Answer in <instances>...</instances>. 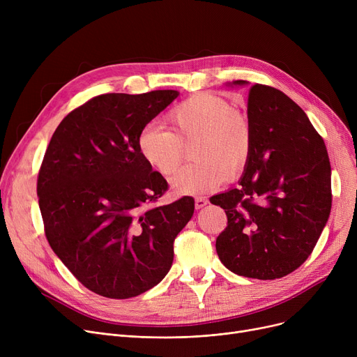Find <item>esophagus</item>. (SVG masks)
<instances>
[{"mask_svg":"<svg viewBox=\"0 0 357 357\" xmlns=\"http://www.w3.org/2000/svg\"><path fill=\"white\" fill-rule=\"evenodd\" d=\"M207 204H208V199H207V198H204V197L195 198V208H197V210L204 208Z\"/></svg>","mask_w":357,"mask_h":357,"instance_id":"obj_1","label":"esophagus"}]
</instances>
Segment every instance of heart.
<instances>
[{
    "mask_svg": "<svg viewBox=\"0 0 357 357\" xmlns=\"http://www.w3.org/2000/svg\"><path fill=\"white\" fill-rule=\"evenodd\" d=\"M172 131L147 126L139 136L142 158L163 176L174 175L186 149L197 160L176 174L174 190L197 195L220 186L229 176L237 178L249 162L252 128L234 105L215 93L201 92L178 104L167 116Z\"/></svg>",
    "mask_w": 357,
    "mask_h": 357,
    "instance_id": "1",
    "label": "heart"
}]
</instances>
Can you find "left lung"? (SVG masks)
I'll return each instance as SVG.
<instances>
[{
  "mask_svg": "<svg viewBox=\"0 0 357 357\" xmlns=\"http://www.w3.org/2000/svg\"><path fill=\"white\" fill-rule=\"evenodd\" d=\"M248 119L252 152L238 186L210 198L227 214L215 249L240 276L278 279L304 264L326 227L331 166L324 140L282 91L255 84Z\"/></svg>",
  "mask_w": 357,
  "mask_h": 357,
  "instance_id": "obj_1",
  "label": "left lung"
}]
</instances>
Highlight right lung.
<instances>
[{"mask_svg": "<svg viewBox=\"0 0 357 357\" xmlns=\"http://www.w3.org/2000/svg\"><path fill=\"white\" fill-rule=\"evenodd\" d=\"M179 96L104 93L73 109L53 133L37 179L50 248L89 291L126 299L158 285L194 198L155 205L167 182L139 152V136Z\"/></svg>", "mask_w": 357, "mask_h": 357, "instance_id": "obj_1", "label": "right lung"}]
</instances>
